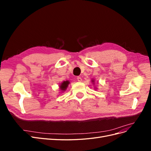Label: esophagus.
<instances>
[{
	"mask_svg": "<svg viewBox=\"0 0 151 151\" xmlns=\"http://www.w3.org/2000/svg\"><path fill=\"white\" fill-rule=\"evenodd\" d=\"M77 81H78L79 82H81L82 81H83V79H82V78H81V77H77Z\"/></svg>",
	"mask_w": 151,
	"mask_h": 151,
	"instance_id": "obj_1",
	"label": "esophagus"
}]
</instances>
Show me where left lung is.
Segmentation results:
<instances>
[{"mask_svg":"<svg viewBox=\"0 0 151 151\" xmlns=\"http://www.w3.org/2000/svg\"><path fill=\"white\" fill-rule=\"evenodd\" d=\"M94 82H95V81L94 80V79H92V80H91V83H93V85H94ZM94 88H95V89H97V88H96V87H94Z\"/></svg>","mask_w":151,"mask_h":151,"instance_id":"1","label":"left lung"}]
</instances>
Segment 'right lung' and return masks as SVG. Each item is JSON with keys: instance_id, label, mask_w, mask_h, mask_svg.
<instances>
[{"instance_id": "1", "label": "right lung", "mask_w": 151, "mask_h": 151, "mask_svg": "<svg viewBox=\"0 0 151 151\" xmlns=\"http://www.w3.org/2000/svg\"><path fill=\"white\" fill-rule=\"evenodd\" d=\"M69 84L70 82L68 81H64L60 84V85H59V88H60V91H61V93L64 92L68 88V84Z\"/></svg>"}]
</instances>
